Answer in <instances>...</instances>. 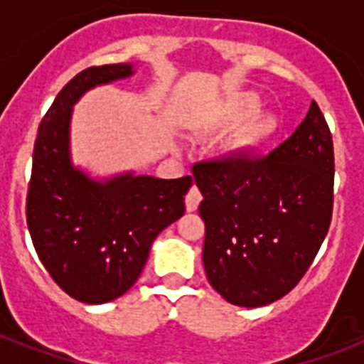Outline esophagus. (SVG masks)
I'll use <instances>...</instances> for the list:
<instances>
[{
	"mask_svg": "<svg viewBox=\"0 0 364 364\" xmlns=\"http://www.w3.org/2000/svg\"><path fill=\"white\" fill-rule=\"evenodd\" d=\"M202 202V194H200L198 187L193 185L191 191L187 193V198H185V205H187V211H194L198 208V204Z\"/></svg>",
	"mask_w": 364,
	"mask_h": 364,
	"instance_id": "34e87169",
	"label": "esophagus"
}]
</instances>
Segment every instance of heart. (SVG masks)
I'll use <instances>...</instances> for the list:
<instances>
[{
  "instance_id": "heart-1",
  "label": "heart",
  "mask_w": 364,
  "mask_h": 364,
  "mask_svg": "<svg viewBox=\"0 0 364 364\" xmlns=\"http://www.w3.org/2000/svg\"><path fill=\"white\" fill-rule=\"evenodd\" d=\"M259 109V98L255 94L242 92L234 94L227 102L219 105L215 113L213 124L215 126H236L240 122L247 121L249 117L253 115L255 111ZM276 130V119L270 115L255 117L253 121L249 122L245 128V141L247 143H259L272 136V132Z\"/></svg>"
}]
</instances>
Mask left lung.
<instances>
[{
    "label": "left lung",
    "instance_id": "8db88e82",
    "mask_svg": "<svg viewBox=\"0 0 364 364\" xmlns=\"http://www.w3.org/2000/svg\"><path fill=\"white\" fill-rule=\"evenodd\" d=\"M193 176L204 196L202 259L211 287L245 308L293 291L333 219V136L319 105L311 102L293 136L266 156L200 160Z\"/></svg>",
    "mask_w": 364,
    "mask_h": 364
}]
</instances>
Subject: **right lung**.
Segmentation results:
<instances>
[{"mask_svg":"<svg viewBox=\"0 0 364 364\" xmlns=\"http://www.w3.org/2000/svg\"><path fill=\"white\" fill-rule=\"evenodd\" d=\"M132 75V65L77 73L43 117L33 145L26 221L37 257L71 299L102 304L137 282L153 240L185 213L193 177L121 176L96 183L70 164L71 105L88 88Z\"/></svg>","mask_w":364,"mask_h":364,"instance_id":"1","label":"right lung"}]
</instances>
